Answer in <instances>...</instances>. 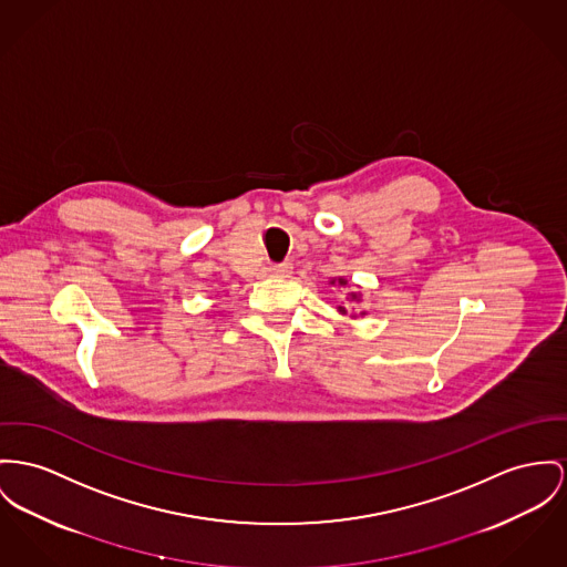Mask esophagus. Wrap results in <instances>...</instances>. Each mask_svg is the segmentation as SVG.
<instances>
[{"label":"esophagus","mask_w":567,"mask_h":567,"mask_svg":"<svg viewBox=\"0 0 567 567\" xmlns=\"http://www.w3.org/2000/svg\"><path fill=\"white\" fill-rule=\"evenodd\" d=\"M268 272H270L272 277H290V275H292V265H290V262L272 265L268 268Z\"/></svg>","instance_id":"obj_1"}]
</instances>
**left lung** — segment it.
Returning a JSON list of instances; mask_svg holds the SVG:
<instances>
[{"label": "left lung", "instance_id": "8db88e82", "mask_svg": "<svg viewBox=\"0 0 567 567\" xmlns=\"http://www.w3.org/2000/svg\"><path fill=\"white\" fill-rule=\"evenodd\" d=\"M331 284H333V286H341V288H343V286H348V279L338 277V279H331ZM348 297H350V301H361V295H357V292H350ZM338 309H340V313H348V309H346V307H341V305L338 307ZM361 313H365V311H361Z\"/></svg>", "mask_w": 567, "mask_h": 567}]
</instances>
